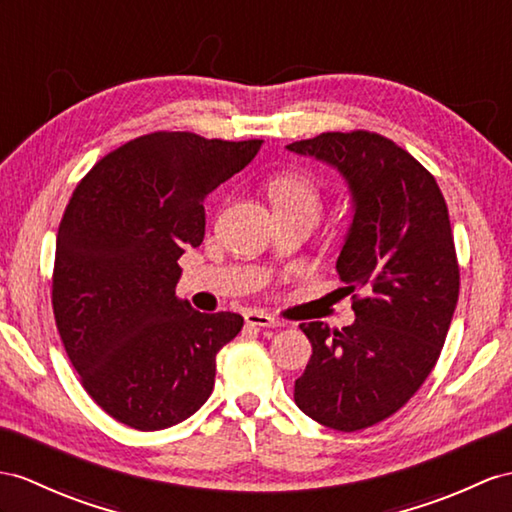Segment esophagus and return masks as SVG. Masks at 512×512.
Instances as JSON below:
<instances>
[{
  "instance_id": "34e87169",
  "label": "esophagus",
  "mask_w": 512,
  "mask_h": 512,
  "mask_svg": "<svg viewBox=\"0 0 512 512\" xmlns=\"http://www.w3.org/2000/svg\"><path fill=\"white\" fill-rule=\"evenodd\" d=\"M245 321L249 323V326H258V328H282L284 326L280 319L265 315V313H258V310H249V313H245Z\"/></svg>"
}]
</instances>
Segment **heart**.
I'll list each match as a JSON object with an SVG mask.
<instances>
[{
	"label": "heart",
	"mask_w": 512,
	"mask_h": 512,
	"mask_svg": "<svg viewBox=\"0 0 512 512\" xmlns=\"http://www.w3.org/2000/svg\"><path fill=\"white\" fill-rule=\"evenodd\" d=\"M269 197L276 210L291 208H308L319 210V191L313 180L302 176V173H280V176L269 182Z\"/></svg>",
	"instance_id": "heart-1"
}]
</instances>
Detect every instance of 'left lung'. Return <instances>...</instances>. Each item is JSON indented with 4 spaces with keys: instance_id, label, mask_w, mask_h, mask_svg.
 <instances>
[{
    "instance_id": "1",
    "label": "left lung",
    "mask_w": 512,
    "mask_h": 512,
    "mask_svg": "<svg viewBox=\"0 0 512 512\" xmlns=\"http://www.w3.org/2000/svg\"><path fill=\"white\" fill-rule=\"evenodd\" d=\"M328 162L350 186L354 217L336 271L354 323H302L313 356L295 404L317 423L356 432L397 413L441 356L458 302V260L432 173L382 134L323 132L286 145Z\"/></svg>"
}]
</instances>
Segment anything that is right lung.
<instances>
[{
    "instance_id": "1",
    "label": "right lung",
    "mask_w": 512,
    "mask_h": 512,
    "mask_svg": "<svg viewBox=\"0 0 512 512\" xmlns=\"http://www.w3.org/2000/svg\"><path fill=\"white\" fill-rule=\"evenodd\" d=\"M263 141L152 132L112 149L73 191L56 236L52 304L62 345L95 404L154 432L204 406L215 360L243 328L176 297L178 258L204 241V199Z\"/></svg>"
}]
</instances>
